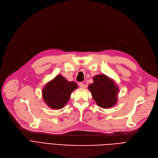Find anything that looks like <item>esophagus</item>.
<instances>
[{
    "label": "esophagus",
    "instance_id": "esophagus-1",
    "mask_svg": "<svg viewBox=\"0 0 158 158\" xmlns=\"http://www.w3.org/2000/svg\"><path fill=\"white\" fill-rule=\"evenodd\" d=\"M79 86H80L81 88H82V89H84V88H86V86L84 85V83H82V82H81V83L79 84Z\"/></svg>",
    "mask_w": 158,
    "mask_h": 158
}]
</instances>
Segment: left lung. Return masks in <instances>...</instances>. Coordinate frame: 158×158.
Masks as SVG:
<instances>
[{
  "mask_svg": "<svg viewBox=\"0 0 158 158\" xmlns=\"http://www.w3.org/2000/svg\"><path fill=\"white\" fill-rule=\"evenodd\" d=\"M93 80L88 89L97 105L107 109L117 104L119 89L114 81L104 74L95 76Z\"/></svg>",
  "mask_w": 158,
  "mask_h": 158,
  "instance_id": "left-lung-1",
  "label": "left lung"
}]
</instances>
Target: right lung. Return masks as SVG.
<instances>
[{
    "label": "right lung",
    "mask_w": 158,
    "mask_h": 158,
    "mask_svg": "<svg viewBox=\"0 0 158 158\" xmlns=\"http://www.w3.org/2000/svg\"><path fill=\"white\" fill-rule=\"evenodd\" d=\"M77 87L75 82L68 81L61 75H58L44 88V101L50 108L61 109L68 102L72 92Z\"/></svg>",
    "instance_id": "right-lung-1"
}]
</instances>
